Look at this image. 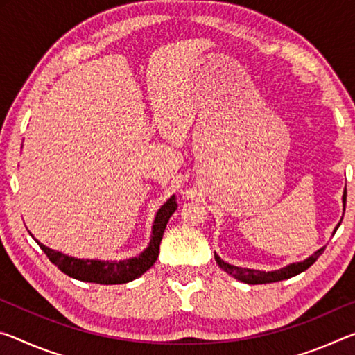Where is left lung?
Segmentation results:
<instances>
[{"label":"left lung","mask_w":355,"mask_h":355,"mask_svg":"<svg viewBox=\"0 0 355 355\" xmlns=\"http://www.w3.org/2000/svg\"><path fill=\"white\" fill-rule=\"evenodd\" d=\"M343 205H346V191H345V194H343ZM338 226H340V224H338ZM338 226L335 227V230L338 229ZM324 250H325V246H324V248L318 250L316 252H314V254H311L308 259H305V261L289 263V266H286V267L279 268V270H275V272H261V270L241 268V267L230 266V263L224 262L223 259L216 254V252H215V261L218 262V266L224 270V272L232 275L235 279L243 281V283H246V284H266V283H275V281L288 279V278L295 277V275H299L302 272H305L306 268L311 267L313 263L318 261V257L322 254Z\"/></svg>","instance_id":"1"}]
</instances>
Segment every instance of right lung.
I'll use <instances>...</instances> for the list:
<instances>
[{"label":"right lung","mask_w":355,"mask_h":355,"mask_svg":"<svg viewBox=\"0 0 355 355\" xmlns=\"http://www.w3.org/2000/svg\"><path fill=\"white\" fill-rule=\"evenodd\" d=\"M177 210L175 196H172L159 210H157L151 229V239L147 248H145L137 257H129L125 261H98V259H77L72 256H66L63 252L50 250L49 246L42 245L41 250L46 252L50 262L55 263L61 272L66 273L67 277L87 281V283L96 284H123L129 281L136 279L147 272L153 266L159 254V245L162 240V234L167 226L168 218Z\"/></svg>","instance_id":"1"}]
</instances>
